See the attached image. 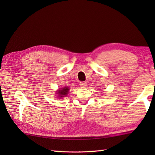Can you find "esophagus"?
Segmentation results:
<instances>
[{
    "mask_svg": "<svg viewBox=\"0 0 155 155\" xmlns=\"http://www.w3.org/2000/svg\"><path fill=\"white\" fill-rule=\"evenodd\" d=\"M79 85L81 88H84L87 86V83H85V82H81Z\"/></svg>",
    "mask_w": 155,
    "mask_h": 155,
    "instance_id": "34e87169",
    "label": "esophagus"
}]
</instances>
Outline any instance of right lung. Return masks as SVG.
Instances as JSON below:
<instances>
[{
    "instance_id": "1",
    "label": "right lung",
    "mask_w": 155,
    "mask_h": 155,
    "mask_svg": "<svg viewBox=\"0 0 155 155\" xmlns=\"http://www.w3.org/2000/svg\"><path fill=\"white\" fill-rule=\"evenodd\" d=\"M69 88L68 87H64L63 88H61V89H59L57 91L56 93H57V94H58V97L59 99H62L61 98L65 97L68 93Z\"/></svg>"
}]
</instances>
